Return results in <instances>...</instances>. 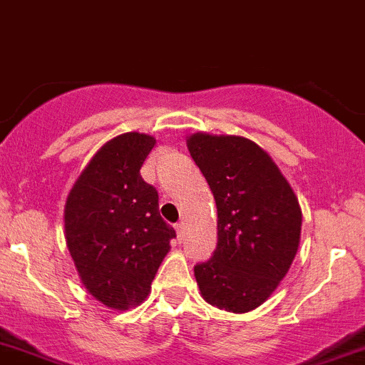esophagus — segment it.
<instances>
[{"mask_svg":"<svg viewBox=\"0 0 365 365\" xmlns=\"http://www.w3.org/2000/svg\"><path fill=\"white\" fill-rule=\"evenodd\" d=\"M175 229H177V238L182 240V236H185V230H186L185 221H179V223L175 225Z\"/></svg>","mask_w":365,"mask_h":365,"instance_id":"obj_1","label":"esophagus"}]
</instances>
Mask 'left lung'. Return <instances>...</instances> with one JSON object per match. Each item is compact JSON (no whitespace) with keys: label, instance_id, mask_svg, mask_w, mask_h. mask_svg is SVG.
<instances>
[{"label":"left lung","instance_id":"obj_1","mask_svg":"<svg viewBox=\"0 0 365 365\" xmlns=\"http://www.w3.org/2000/svg\"><path fill=\"white\" fill-rule=\"evenodd\" d=\"M188 151L212 190L217 245L194 266L207 303L244 314L275 292L294 262L303 214L272 157L244 136L195 133Z\"/></svg>","mask_w":365,"mask_h":365}]
</instances>
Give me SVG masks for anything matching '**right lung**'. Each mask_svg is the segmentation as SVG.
Segmentation results:
<instances>
[{
    "instance_id": "add662e5",
    "label": "right lung",
    "mask_w": 365,
    "mask_h": 365,
    "mask_svg": "<svg viewBox=\"0 0 365 365\" xmlns=\"http://www.w3.org/2000/svg\"><path fill=\"white\" fill-rule=\"evenodd\" d=\"M155 138L125 133L103 145L76 180L64 207L70 255L85 288L116 310L148 297L173 227L158 212V192L140 168Z\"/></svg>"
}]
</instances>
